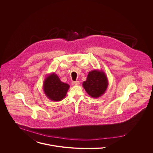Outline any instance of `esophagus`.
<instances>
[{"mask_svg": "<svg viewBox=\"0 0 153 153\" xmlns=\"http://www.w3.org/2000/svg\"><path fill=\"white\" fill-rule=\"evenodd\" d=\"M72 84L73 85H79V84H80V82H79V81H78V80H77V81H74V82H73V83H72Z\"/></svg>", "mask_w": 153, "mask_h": 153, "instance_id": "esophagus-1", "label": "esophagus"}]
</instances>
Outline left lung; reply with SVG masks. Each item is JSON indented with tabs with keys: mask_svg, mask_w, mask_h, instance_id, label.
<instances>
[{
	"mask_svg": "<svg viewBox=\"0 0 153 153\" xmlns=\"http://www.w3.org/2000/svg\"><path fill=\"white\" fill-rule=\"evenodd\" d=\"M82 85L86 92L91 97L97 98L105 93L108 86V80L103 71L94 70L89 72L86 81Z\"/></svg>",
	"mask_w": 153,
	"mask_h": 153,
	"instance_id": "obj_1",
	"label": "left lung"
}]
</instances>
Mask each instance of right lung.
I'll list each match as a JSON object with an SVG mask.
<instances>
[{
	"label": "right lung",
	"mask_w": 153,
	"mask_h": 153,
	"mask_svg": "<svg viewBox=\"0 0 153 153\" xmlns=\"http://www.w3.org/2000/svg\"><path fill=\"white\" fill-rule=\"evenodd\" d=\"M70 85L62 82L54 73L48 74L43 83V90L47 97L52 101L59 102L66 96Z\"/></svg>",
	"instance_id": "add662e5"
}]
</instances>
